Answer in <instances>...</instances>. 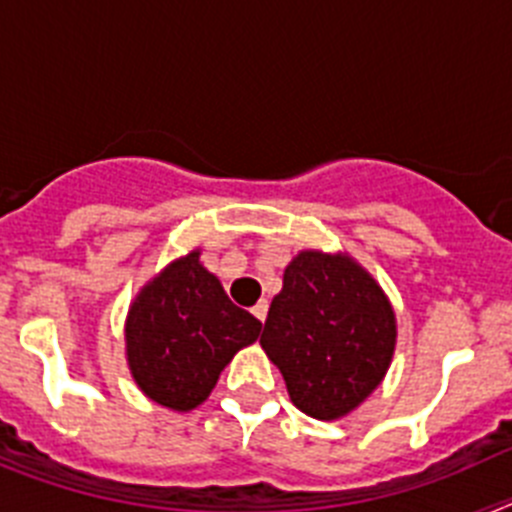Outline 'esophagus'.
Instances as JSON below:
<instances>
[{
	"instance_id": "obj_1",
	"label": "esophagus",
	"mask_w": 512,
	"mask_h": 512,
	"mask_svg": "<svg viewBox=\"0 0 512 512\" xmlns=\"http://www.w3.org/2000/svg\"><path fill=\"white\" fill-rule=\"evenodd\" d=\"M251 312H253V315H256V320H261V323H264L266 312H269V302H266V300L256 302V305L251 307Z\"/></svg>"
}]
</instances>
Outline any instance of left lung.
Here are the masks:
<instances>
[{
  "label": "left lung",
  "instance_id": "8db88e82",
  "mask_svg": "<svg viewBox=\"0 0 512 512\" xmlns=\"http://www.w3.org/2000/svg\"><path fill=\"white\" fill-rule=\"evenodd\" d=\"M395 346L390 297L354 256L305 248L289 261L261 348L295 408L318 420L346 418L382 384Z\"/></svg>",
  "mask_w": 512,
  "mask_h": 512
}]
</instances>
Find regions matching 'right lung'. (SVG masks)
Masks as SVG:
<instances>
[{"label": "right lung", "instance_id": "1", "mask_svg": "<svg viewBox=\"0 0 512 512\" xmlns=\"http://www.w3.org/2000/svg\"><path fill=\"white\" fill-rule=\"evenodd\" d=\"M200 256L194 248L169 261L140 287L125 318V359L138 390L176 413L200 408L233 356L261 333Z\"/></svg>", "mask_w": 512, "mask_h": 512}]
</instances>
